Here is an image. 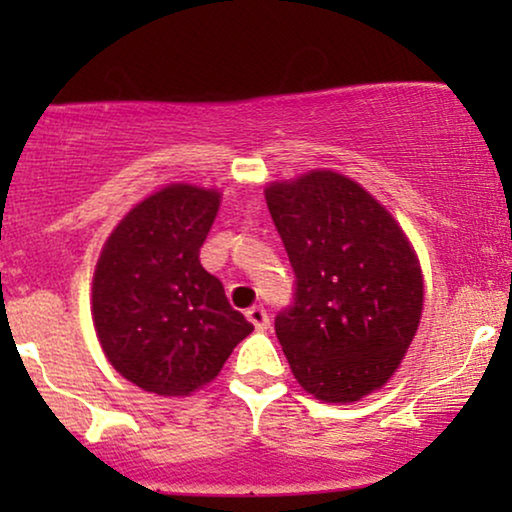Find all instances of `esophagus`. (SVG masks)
I'll return each mask as SVG.
<instances>
[{"label": "esophagus", "mask_w": 512, "mask_h": 512, "mask_svg": "<svg viewBox=\"0 0 512 512\" xmlns=\"http://www.w3.org/2000/svg\"><path fill=\"white\" fill-rule=\"evenodd\" d=\"M247 319L251 321V324H254V328H258V331H265V328L270 326V317H268V312L263 310V307H249L247 310Z\"/></svg>", "instance_id": "esophagus-1"}]
</instances>
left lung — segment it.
<instances>
[{
  "instance_id": "obj_1",
  "label": "left lung",
  "mask_w": 512,
  "mask_h": 512,
  "mask_svg": "<svg viewBox=\"0 0 512 512\" xmlns=\"http://www.w3.org/2000/svg\"><path fill=\"white\" fill-rule=\"evenodd\" d=\"M296 275L275 333L300 387L352 403L394 375L422 317L424 284L408 237L356 181L310 172L265 188Z\"/></svg>"
}]
</instances>
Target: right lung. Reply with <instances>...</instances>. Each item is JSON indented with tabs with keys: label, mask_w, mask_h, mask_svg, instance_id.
I'll return each instance as SVG.
<instances>
[{
	"label": "right lung",
	"mask_w": 512,
	"mask_h": 512,
	"mask_svg": "<svg viewBox=\"0 0 512 512\" xmlns=\"http://www.w3.org/2000/svg\"><path fill=\"white\" fill-rule=\"evenodd\" d=\"M216 212L219 193L174 184L139 202L104 244L95 331L111 366L144 391L191 394L254 331L200 265Z\"/></svg>",
	"instance_id": "right-lung-1"
}]
</instances>
